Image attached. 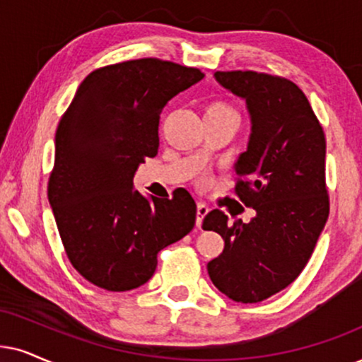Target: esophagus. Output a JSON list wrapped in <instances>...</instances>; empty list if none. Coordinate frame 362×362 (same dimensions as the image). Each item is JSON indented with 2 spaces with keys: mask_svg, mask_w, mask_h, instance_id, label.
<instances>
[{
  "mask_svg": "<svg viewBox=\"0 0 362 362\" xmlns=\"http://www.w3.org/2000/svg\"><path fill=\"white\" fill-rule=\"evenodd\" d=\"M209 214V207L205 204H202V202H199L197 204V218H195V222H197V226H202V221H204V217L205 215Z\"/></svg>",
  "mask_w": 362,
  "mask_h": 362,
  "instance_id": "1",
  "label": "esophagus"
}]
</instances>
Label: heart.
Masks as SVG:
<instances>
[{"instance_id": "obj_1", "label": "heart", "mask_w": 362, "mask_h": 362, "mask_svg": "<svg viewBox=\"0 0 362 362\" xmlns=\"http://www.w3.org/2000/svg\"><path fill=\"white\" fill-rule=\"evenodd\" d=\"M205 118H210V120H232L239 123V113H237V110L227 102H222V100H215V102H210L207 105V108H205Z\"/></svg>"}]
</instances>
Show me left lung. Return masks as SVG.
<instances>
[{
    "mask_svg": "<svg viewBox=\"0 0 362 362\" xmlns=\"http://www.w3.org/2000/svg\"><path fill=\"white\" fill-rule=\"evenodd\" d=\"M214 78L249 113V141L234 172L237 195L255 217L230 226L221 210L205 215L202 227L226 242L207 271L228 299L254 304L296 281L326 226V139L292 81L255 71H217Z\"/></svg>",
    "mask_w": 362,
    "mask_h": 362,
    "instance_id": "8db88e82",
    "label": "left lung"
}]
</instances>
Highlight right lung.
<instances>
[{"mask_svg": "<svg viewBox=\"0 0 362 362\" xmlns=\"http://www.w3.org/2000/svg\"><path fill=\"white\" fill-rule=\"evenodd\" d=\"M197 68L155 58L91 71L54 136L48 200L73 267L105 291L144 286L157 254L195 226L185 189L172 199L135 190L134 177L158 150L165 105L204 78Z\"/></svg>", "mask_w": 362, "mask_h": 362, "instance_id": "right-lung-1", "label": "right lung"}]
</instances>
